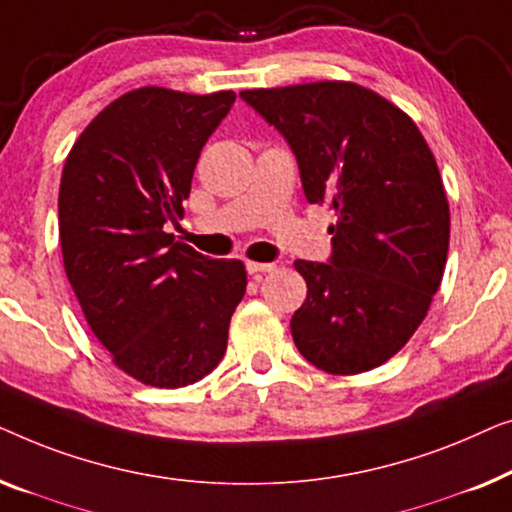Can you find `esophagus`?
Returning a JSON list of instances; mask_svg holds the SVG:
<instances>
[{"mask_svg":"<svg viewBox=\"0 0 512 512\" xmlns=\"http://www.w3.org/2000/svg\"><path fill=\"white\" fill-rule=\"evenodd\" d=\"M248 273H269L276 269V264H266V262H246Z\"/></svg>","mask_w":512,"mask_h":512,"instance_id":"34e87169","label":"esophagus"}]
</instances>
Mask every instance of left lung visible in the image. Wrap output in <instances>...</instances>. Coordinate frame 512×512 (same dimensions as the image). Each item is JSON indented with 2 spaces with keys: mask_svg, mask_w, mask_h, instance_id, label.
<instances>
[{
  "mask_svg": "<svg viewBox=\"0 0 512 512\" xmlns=\"http://www.w3.org/2000/svg\"><path fill=\"white\" fill-rule=\"evenodd\" d=\"M297 155L311 204L336 215L331 264L297 259L308 285L294 345L334 376L376 369L410 341L441 287L450 206L408 113L350 81L243 90Z\"/></svg>",
  "mask_w": 512,
  "mask_h": 512,
  "instance_id": "obj_1",
  "label": "left lung"
}]
</instances>
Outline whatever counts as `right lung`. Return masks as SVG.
I'll use <instances>...</instances> for the list:
<instances>
[{
  "label": "right lung",
  "mask_w": 512,
  "mask_h": 512,
  "mask_svg": "<svg viewBox=\"0 0 512 512\" xmlns=\"http://www.w3.org/2000/svg\"><path fill=\"white\" fill-rule=\"evenodd\" d=\"M234 99L129 90L83 129L62 169L60 246L85 320L120 371L160 390L220 364L246 294L241 259H208L164 232L183 218L201 148Z\"/></svg>",
  "instance_id": "1"
}]
</instances>
